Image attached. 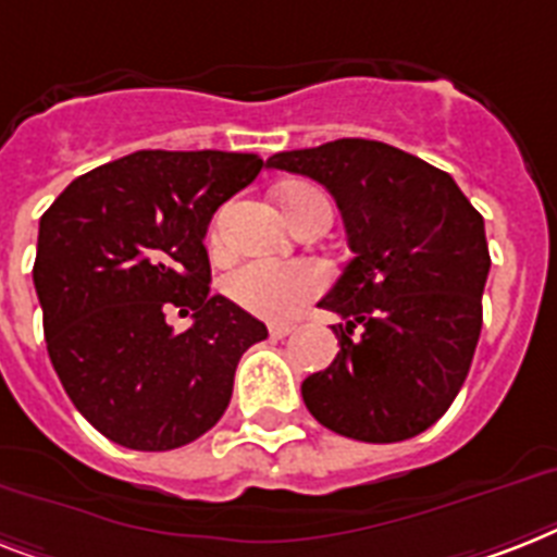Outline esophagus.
<instances>
[{
    "instance_id": "34e87169",
    "label": "esophagus",
    "mask_w": 557,
    "mask_h": 557,
    "mask_svg": "<svg viewBox=\"0 0 557 557\" xmlns=\"http://www.w3.org/2000/svg\"><path fill=\"white\" fill-rule=\"evenodd\" d=\"M297 332V325L292 323H271L269 325V334L274 337V341H283V337H288V334Z\"/></svg>"
}]
</instances>
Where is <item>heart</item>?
<instances>
[{
    "mask_svg": "<svg viewBox=\"0 0 557 557\" xmlns=\"http://www.w3.org/2000/svg\"><path fill=\"white\" fill-rule=\"evenodd\" d=\"M318 200H325V197L309 185H292L283 191V208L292 223ZM223 288L228 300L237 302L248 314L265 320H288L323 292L325 271L311 260H292V263L248 260L225 277Z\"/></svg>",
    "mask_w": 557,
    "mask_h": 557,
    "instance_id": "heart-1",
    "label": "heart"
}]
</instances>
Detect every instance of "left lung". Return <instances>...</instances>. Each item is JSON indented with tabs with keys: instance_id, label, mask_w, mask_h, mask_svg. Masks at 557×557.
Instances as JSON below:
<instances>
[{
	"instance_id": "obj_1",
	"label": "left lung",
	"mask_w": 557,
	"mask_h": 557,
	"mask_svg": "<svg viewBox=\"0 0 557 557\" xmlns=\"http://www.w3.org/2000/svg\"><path fill=\"white\" fill-rule=\"evenodd\" d=\"M269 169L318 180L355 257L320 300L341 351L302 381L306 409L343 437L397 443L458 397L481 337L490 277L483 216L446 171L374 139L280 151Z\"/></svg>"
}]
</instances>
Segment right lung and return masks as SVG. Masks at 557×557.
<instances>
[{
    "instance_id": "right-lung-1",
    "label": "right lung",
    "mask_w": 557,
    "mask_h": 557,
    "mask_svg": "<svg viewBox=\"0 0 557 557\" xmlns=\"http://www.w3.org/2000/svg\"><path fill=\"white\" fill-rule=\"evenodd\" d=\"M263 169L257 153L137 151L76 176L39 220L34 286L67 397L108 441L169 451L223 418L257 318L208 294L211 216ZM171 308L191 313L176 335Z\"/></svg>"
}]
</instances>
